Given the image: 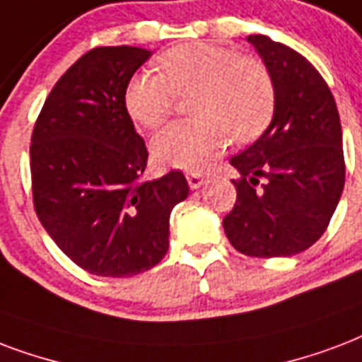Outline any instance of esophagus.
<instances>
[{
    "mask_svg": "<svg viewBox=\"0 0 362 362\" xmlns=\"http://www.w3.org/2000/svg\"><path fill=\"white\" fill-rule=\"evenodd\" d=\"M186 178H187V184H189V187H192V189H197V187H199L201 184L205 182L203 175H199V173H189Z\"/></svg>",
    "mask_w": 362,
    "mask_h": 362,
    "instance_id": "esophagus-1",
    "label": "esophagus"
}]
</instances>
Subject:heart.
<instances>
[{
  "mask_svg": "<svg viewBox=\"0 0 362 362\" xmlns=\"http://www.w3.org/2000/svg\"><path fill=\"white\" fill-rule=\"evenodd\" d=\"M125 89L127 114L157 129L169 119L176 96H189L193 119L165 127L151 140V157L163 167L201 170L220 156L228 138L247 144L266 131L275 112V87L260 60L212 43L173 47Z\"/></svg>",
  "mask_w": 362,
  "mask_h": 362,
  "instance_id": "b5f03b06",
  "label": "heart"
}]
</instances>
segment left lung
Segmentation results:
<instances>
[{
    "mask_svg": "<svg viewBox=\"0 0 362 362\" xmlns=\"http://www.w3.org/2000/svg\"><path fill=\"white\" fill-rule=\"evenodd\" d=\"M275 87V114L255 144L230 163L237 199L224 216L235 250L292 256L321 239L346 182L334 96L310 60L267 35H248ZM261 187L258 188L257 186Z\"/></svg>",
    "mask_w": 362,
    "mask_h": 362,
    "instance_id": "8db88e82",
    "label": "left lung"
}]
</instances>
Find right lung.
Wrapping results in <instances>:
<instances>
[{"label":"right lung","instance_id":"obj_1","mask_svg":"<svg viewBox=\"0 0 362 362\" xmlns=\"http://www.w3.org/2000/svg\"><path fill=\"white\" fill-rule=\"evenodd\" d=\"M140 47H96L60 77L32 131L35 214L74 264L100 277H132L169 250L170 211L186 176L142 180L148 148L125 107V89L150 59Z\"/></svg>","mask_w":362,"mask_h":362}]
</instances>
